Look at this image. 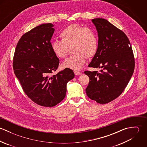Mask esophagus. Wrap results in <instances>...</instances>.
<instances>
[{
	"instance_id": "34e87169",
	"label": "esophagus",
	"mask_w": 147,
	"mask_h": 147,
	"mask_svg": "<svg viewBox=\"0 0 147 147\" xmlns=\"http://www.w3.org/2000/svg\"><path fill=\"white\" fill-rule=\"evenodd\" d=\"M74 73H75V75H77V76L80 75L82 74V72H80V71H74Z\"/></svg>"
}]
</instances>
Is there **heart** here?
<instances>
[{"label":"heart","mask_w":147,"mask_h":147,"mask_svg":"<svg viewBox=\"0 0 147 147\" xmlns=\"http://www.w3.org/2000/svg\"><path fill=\"white\" fill-rule=\"evenodd\" d=\"M62 40H55L51 43L53 53L59 58H65L70 48L74 54L62 64L63 68L75 71L80 69L87 58H92L96 54L98 41L94 30L89 26L72 24L61 32Z\"/></svg>","instance_id":"obj_1"}]
</instances>
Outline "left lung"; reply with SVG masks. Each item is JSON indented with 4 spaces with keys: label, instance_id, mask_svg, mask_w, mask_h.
Segmentation results:
<instances>
[{
    "label": "left lung",
    "instance_id": "8db88e82",
    "mask_svg": "<svg viewBox=\"0 0 147 147\" xmlns=\"http://www.w3.org/2000/svg\"><path fill=\"white\" fill-rule=\"evenodd\" d=\"M98 32V50L89 67L102 68L98 71H85L89 78L85 91L88 97L98 104L109 103L126 88L134 71L135 58L126 34L104 19L92 20Z\"/></svg>",
    "mask_w": 147,
    "mask_h": 147
}]
</instances>
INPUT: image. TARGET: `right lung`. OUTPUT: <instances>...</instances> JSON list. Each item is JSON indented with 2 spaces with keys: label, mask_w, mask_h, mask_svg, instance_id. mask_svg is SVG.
<instances>
[{
  "label": "right lung",
  "mask_w": 147,
  "mask_h": 147,
  "mask_svg": "<svg viewBox=\"0 0 147 147\" xmlns=\"http://www.w3.org/2000/svg\"><path fill=\"white\" fill-rule=\"evenodd\" d=\"M53 26L43 24L23 34L13 59L14 73L25 93L37 105L49 107L63 100L67 83L75 76L68 68L51 75L59 64L51 47Z\"/></svg>",
  "instance_id": "right-lung-1"
}]
</instances>
